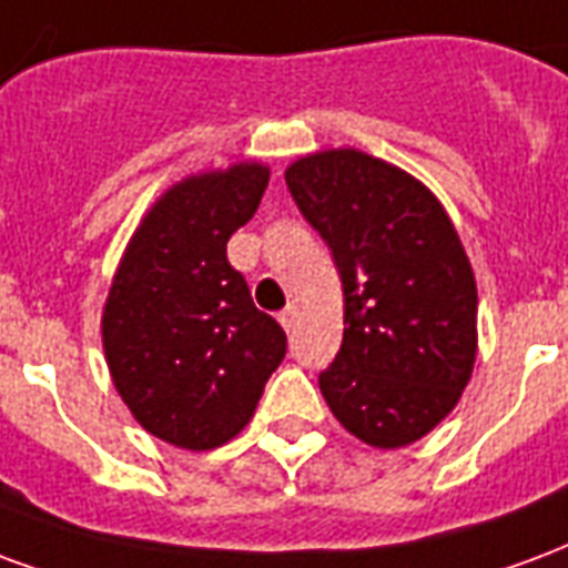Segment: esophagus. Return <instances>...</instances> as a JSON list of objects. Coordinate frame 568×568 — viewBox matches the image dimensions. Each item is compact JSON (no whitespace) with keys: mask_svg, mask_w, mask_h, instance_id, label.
<instances>
[{"mask_svg":"<svg viewBox=\"0 0 568 568\" xmlns=\"http://www.w3.org/2000/svg\"><path fill=\"white\" fill-rule=\"evenodd\" d=\"M278 321H281V326H284V329L290 333V329L296 326V321H300V305H296V302H290L287 308L278 314Z\"/></svg>","mask_w":568,"mask_h":568,"instance_id":"esophagus-1","label":"esophagus"}]
</instances>
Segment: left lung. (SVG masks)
I'll use <instances>...</instances> for the list:
<instances>
[{
	"mask_svg": "<svg viewBox=\"0 0 568 568\" xmlns=\"http://www.w3.org/2000/svg\"><path fill=\"white\" fill-rule=\"evenodd\" d=\"M302 217L333 251L345 335L321 393L351 436L405 448L454 412L478 354V290L429 190L378 156L338 148L287 165Z\"/></svg>",
	"mask_w": 568,
	"mask_h": 568,
	"instance_id": "8db88e82",
	"label": "left lung"
}]
</instances>
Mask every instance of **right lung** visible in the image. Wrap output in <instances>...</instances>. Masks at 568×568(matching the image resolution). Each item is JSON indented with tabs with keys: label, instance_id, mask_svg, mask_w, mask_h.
Returning a JSON list of instances; mask_svg holds the SVG:
<instances>
[{
	"label": "right lung",
	"instance_id": "add662e5",
	"mask_svg": "<svg viewBox=\"0 0 568 568\" xmlns=\"http://www.w3.org/2000/svg\"><path fill=\"white\" fill-rule=\"evenodd\" d=\"M268 165L235 163L178 181L132 233L102 312V347L132 417L175 448L211 450L239 436L287 354L226 260L254 217Z\"/></svg>",
	"mask_w": 568,
	"mask_h": 568
}]
</instances>
